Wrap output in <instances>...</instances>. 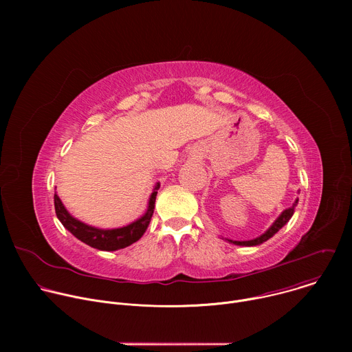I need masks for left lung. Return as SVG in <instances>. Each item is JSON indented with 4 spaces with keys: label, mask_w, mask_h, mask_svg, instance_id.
Wrapping results in <instances>:
<instances>
[{
    "label": "left lung",
    "mask_w": 352,
    "mask_h": 352,
    "mask_svg": "<svg viewBox=\"0 0 352 352\" xmlns=\"http://www.w3.org/2000/svg\"><path fill=\"white\" fill-rule=\"evenodd\" d=\"M296 204H298V199L295 200L294 205H292L291 208L285 209V210L277 217V220L270 226V228H269L265 234H262L261 236H258V238H255V239H250V241H231V239H227V241H230V242H232V243H235V245H239V246H255V245H261V243L266 242L269 238H272L280 228H283V227L289 221V219H291L292 214H294V209H295Z\"/></svg>",
    "instance_id": "8db88e82"
}]
</instances>
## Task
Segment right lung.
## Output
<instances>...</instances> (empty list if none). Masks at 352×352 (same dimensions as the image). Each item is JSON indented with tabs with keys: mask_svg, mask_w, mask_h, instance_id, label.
<instances>
[{
	"mask_svg": "<svg viewBox=\"0 0 352 352\" xmlns=\"http://www.w3.org/2000/svg\"><path fill=\"white\" fill-rule=\"evenodd\" d=\"M160 188V184L157 182L153 193L148 197V206L146 213L138 219L136 221L121 227V228H113V230H103V228H96L91 226H87L75 217L69 214V212L65 209L63 205L61 199L58 197L57 193H54V208H56V214L61 224L78 239L85 242L86 245L100 249V250H117L126 248L140 239V236L144 234V231L148 227L150 219L153 216L155 212V204H156V196L157 190Z\"/></svg>",
	"mask_w": 352,
	"mask_h": 352,
	"instance_id": "1",
	"label": "right lung"
}]
</instances>
